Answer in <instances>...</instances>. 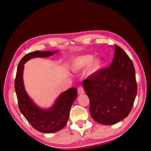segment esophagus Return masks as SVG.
I'll return each instance as SVG.
<instances>
[{"label": "esophagus", "mask_w": 151, "mask_h": 151, "mask_svg": "<svg viewBox=\"0 0 151 151\" xmlns=\"http://www.w3.org/2000/svg\"><path fill=\"white\" fill-rule=\"evenodd\" d=\"M77 92L79 94H83L84 93V90L83 87H79L77 89Z\"/></svg>", "instance_id": "esophagus-1"}]
</instances>
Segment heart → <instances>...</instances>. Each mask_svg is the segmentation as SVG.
<instances>
[{"label": "heart", "mask_w": 151, "mask_h": 151, "mask_svg": "<svg viewBox=\"0 0 151 151\" xmlns=\"http://www.w3.org/2000/svg\"><path fill=\"white\" fill-rule=\"evenodd\" d=\"M103 66L104 62L101 58L94 59L93 55L87 54L76 57L72 62L71 69L73 72H79L88 67L87 74L93 76L101 71Z\"/></svg>", "instance_id": "obj_1"}]
</instances>
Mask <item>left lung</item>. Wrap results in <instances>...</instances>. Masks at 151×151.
<instances>
[{"label": "left lung", "instance_id": "8db88e82", "mask_svg": "<svg viewBox=\"0 0 151 151\" xmlns=\"http://www.w3.org/2000/svg\"><path fill=\"white\" fill-rule=\"evenodd\" d=\"M90 102V115L103 125H113L131 111L137 93L135 71L131 59L115 45L111 64L83 82Z\"/></svg>", "mask_w": 151, "mask_h": 151}]
</instances>
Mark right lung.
Wrapping results in <instances>:
<instances>
[{
	"mask_svg": "<svg viewBox=\"0 0 151 151\" xmlns=\"http://www.w3.org/2000/svg\"><path fill=\"white\" fill-rule=\"evenodd\" d=\"M57 52L35 51L26 54L18 64L14 83L20 111L34 129L47 134L58 132L66 125L70 108L77 96V90L76 88H71L64 91L51 108L44 109L36 106L27 94L22 75L24 64L27 61L35 57H48Z\"/></svg>",
	"mask_w": 151,
	"mask_h": 151,
	"instance_id": "right-lung-1",
	"label": "right lung"
}]
</instances>
